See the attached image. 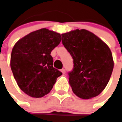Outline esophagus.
Wrapping results in <instances>:
<instances>
[{
  "mask_svg": "<svg viewBox=\"0 0 122 122\" xmlns=\"http://www.w3.org/2000/svg\"><path fill=\"white\" fill-rule=\"evenodd\" d=\"M61 72L63 73V74H65V73H66V71H65V69H64V68H62V69H61Z\"/></svg>",
  "mask_w": 122,
  "mask_h": 122,
  "instance_id": "1",
  "label": "esophagus"
}]
</instances>
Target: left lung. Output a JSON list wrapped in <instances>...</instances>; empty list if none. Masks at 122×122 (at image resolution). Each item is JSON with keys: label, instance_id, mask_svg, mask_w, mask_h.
Listing matches in <instances>:
<instances>
[{"label": "left lung", "instance_id": "8db88e82", "mask_svg": "<svg viewBox=\"0 0 122 122\" xmlns=\"http://www.w3.org/2000/svg\"><path fill=\"white\" fill-rule=\"evenodd\" d=\"M62 44L73 60L68 81L78 97L89 99L100 94L109 81L113 69L109 47L91 32L82 29L62 35Z\"/></svg>", "mask_w": 122, "mask_h": 122}]
</instances>
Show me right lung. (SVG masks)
<instances>
[{
	"label": "right lung",
	"instance_id": "right-lung-1",
	"mask_svg": "<svg viewBox=\"0 0 122 122\" xmlns=\"http://www.w3.org/2000/svg\"><path fill=\"white\" fill-rule=\"evenodd\" d=\"M61 40L59 33L42 28L25 36L14 45L11 68L18 86L28 96L41 98L47 94L62 75L53 66L51 56Z\"/></svg>",
	"mask_w": 122,
	"mask_h": 122
}]
</instances>
